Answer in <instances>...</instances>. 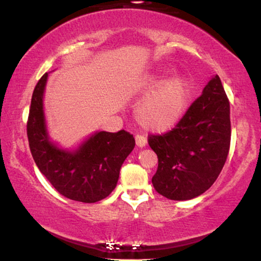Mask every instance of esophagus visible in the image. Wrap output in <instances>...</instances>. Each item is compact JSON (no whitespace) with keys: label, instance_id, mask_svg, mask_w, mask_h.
Here are the masks:
<instances>
[{"label":"esophagus","instance_id":"esophagus-1","mask_svg":"<svg viewBox=\"0 0 261 261\" xmlns=\"http://www.w3.org/2000/svg\"><path fill=\"white\" fill-rule=\"evenodd\" d=\"M135 142H137V146L138 147H145L146 145H147V139H146V137H144V135H135Z\"/></svg>","mask_w":261,"mask_h":261}]
</instances>
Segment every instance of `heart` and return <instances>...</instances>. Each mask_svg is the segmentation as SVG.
Wrapping results in <instances>:
<instances>
[{
  "label": "heart",
  "mask_w": 261,
  "mask_h": 261,
  "mask_svg": "<svg viewBox=\"0 0 261 261\" xmlns=\"http://www.w3.org/2000/svg\"><path fill=\"white\" fill-rule=\"evenodd\" d=\"M135 115L142 127L165 130L173 127L187 112L190 101V85L184 77L166 80L162 74H152L142 82Z\"/></svg>",
  "instance_id": "heart-1"
}]
</instances>
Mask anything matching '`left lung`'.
<instances>
[{"instance_id":"left-lung-1","label":"left lung","mask_w":261,"mask_h":261,"mask_svg":"<svg viewBox=\"0 0 261 261\" xmlns=\"http://www.w3.org/2000/svg\"><path fill=\"white\" fill-rule=\"evenodd\" d=\"M158 155L152 178L156 192L173 201L202 195L217 179L230 145V107L220 77L214 76L177 126L148 137Z\"/></svg>"}]
</instances>
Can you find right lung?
Masks as SVG:
<instances>
[{
  "label": "right lung",
  "mask_w": 261,
  "mask_h": 261,
  "mask_svg": "<svg viewBox=\"0 0 261 261\" xmlns=\"http://www.w3.org/2000/svg\"><path fill=\"white\" fill-rule=\"evenodd\" d=\"M48 73L35 85L27 122L31 153L38 169L60 195L83 203L106 198L115 189L121 166L135 140L126 130L95 132L73 149L60 147L49 138L44 112Z\"/></svg>",
  "instance_id": "add662e5"
}]
</instances>
